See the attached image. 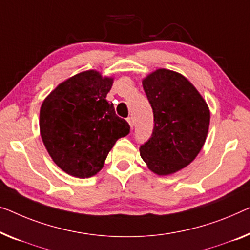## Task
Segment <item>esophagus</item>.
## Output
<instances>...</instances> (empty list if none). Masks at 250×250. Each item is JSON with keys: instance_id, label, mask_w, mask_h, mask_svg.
I'll return each instance as SVG.
<instances>
[{"instance_id": "obj_1", "label": "esophagus", "mask_w": 250, "mask_h": 250, "mask_svg": "<svg viewBox=\"0 0 250 250\" xmlns=\"http://www.w3.org/2000/svg\"><path fill=\"white\" fill-rule=\"evenodd\" d=\"M126 121H128V124L130 125V128H133V119H132V117H129L128 119H126Z\"/></svg>"}]
</instances>
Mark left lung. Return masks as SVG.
Masks as SVG:
<instances>
[{"label":"left lung","mask_w":250,"mask_h":250,"mask_svg":"<svg viewBox=\"0 0 250 250\" xmlns=\"http://www.w3.org/2000/svg\"><path fill=\"white\" fill-rule=\"evenodd\" d=\"M143 85L154 113V130L140 146V156L154 173L173 174L188 166L202 149L210 111L196 88L172 70H156Z\"/></svg>","instance_id":"1"}]
</instances>
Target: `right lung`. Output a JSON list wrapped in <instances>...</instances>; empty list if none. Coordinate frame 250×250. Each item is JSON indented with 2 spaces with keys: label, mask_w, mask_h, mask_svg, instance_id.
I'll list each match as a JSON object with an SVG mask.
<instances>
[{
  "label": "right lung",
  "mask_w": 250,
  "mask_h": 250,
  "mask_svg": "<svg viewBox=\"0 0 250 250\" xmlns=\"http://www.w3.org/2000/svg\"><path fill=\"white\" fill-rule=\"evenodd\" d=\"M113 78L87 70L59 84L40 110V133L56 165L73 176L91 177L101 170L119 138L130 132L115 114L106 94Z\"/></svg>",
  "instance_id": "1"
}]
</instances>
